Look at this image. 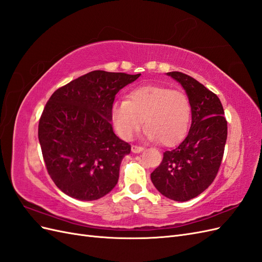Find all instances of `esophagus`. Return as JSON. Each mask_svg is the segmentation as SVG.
I'll return each instance as SVG.
<instances>
[{
    "instance_id": "esophagus-1",
    "label": "esophagus",
    "mask_w": 262,
    "mask_h": 262,
    "mask_svg": "<svg viewBox=\"0 0 262 262\" xmlns=\"http://www.w3.org/2000/svg\"><path fill=\"white\" fill-rule=\"evenodd\" d=\"M143 147L142 146H137V145H132L131 146V150H132V153H141V152H143Z\"/></svg>"
}]
</instances>
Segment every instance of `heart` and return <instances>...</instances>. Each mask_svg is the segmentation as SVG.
<instances>
[{"mask_svg":"<svg viewBox=\"0 0 262 262\" xmlns=\"http://www.w3.org/2000/svg\"><path fill=\"white\" fill-rule=\"evenodd\" d=\"M191 119V104L185 93L160 85L133 89L126 100L112 107V121L118 136L131 140L144 124L150 141L172 146L184 139Z\"/></svg>","mask_w":262,"mask_h":262,"instance_id":"1","label":"heart"}]
</instances>
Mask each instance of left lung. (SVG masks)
<instances>
[{
	"label": "left lung",
	"instance_id": "obj_1",
	"mask_svg": "<svg viewBox=\"0 0 262 262\" xmlns=\"http://www.w3.org/2000/svg\"><path fill=\"white\" fill-rule=\"evenodd\" d=\"M166 75L185 90L191 104V126L176 148L164 153L150 179L164 196L185 202L202 193L215 178L224 154L227 122L215 94L187 74Z\"/></svg>",
	"mask_w": 262,
	"mask_h": 262
}]
</instances>
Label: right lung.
Here are the masks:
<instances>
[{"label": "right lung", "instance_id": "add662e5", "mask_svg": "<svg viewBox=\"0 0 262 262\" xmlns=\"http://www.w3.org/2000/svg\"><path fill=\"white\" fill-rule=\"evenodd\" d=\"M141 74L93 71L55 91L38 126V139L51 179L81 201L100 199L116 187L129 143L113 129L116 94Z\"/></svg>", "mask_w": 262, "mask_h": 262}]
</instances>
